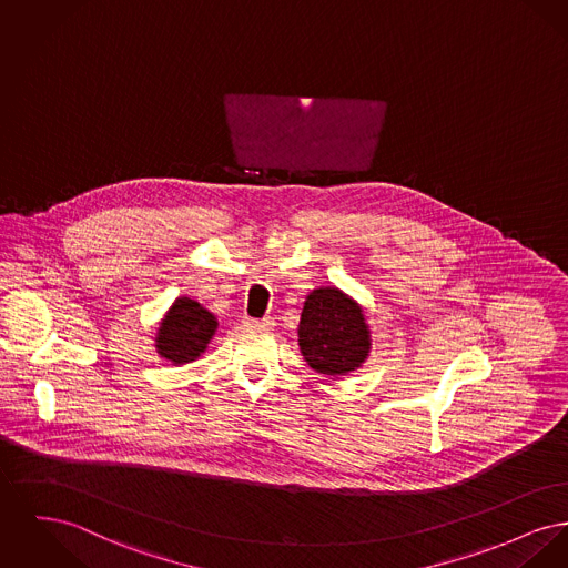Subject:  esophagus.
Returning <instances> with one entry per match:
<instances>
[{"mask_svg":"<svg viewBox=\"0 0 568 568\" xmlns=\"http://www.w3.org/2000/svg\"><path fill=\"white\" fill-rule=\"evenodd\" d=\"M244 326H248V328H264V331H270V328L274 326V320H272V317H264V320H251V317H246V320H244Z\"/></svg>","mask_w":568,"mask_h":568,"instance_id":"esophagus-1","label":"esophagus"}]
</instances>
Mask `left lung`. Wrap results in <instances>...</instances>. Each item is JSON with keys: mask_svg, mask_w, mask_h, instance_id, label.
<instances>
[{"mask_svg": "<svg viewBox=\"0 0 568 568\" xmlns=\"http://www.w3.org/2000/svg\"><path fill=\"white\" fill-rule=\"evenodd\" d=\"M306 365L320 375L341 377L367 363L373 338L365 308L336 285L308 292L298 324Z\"/></svg>", "mask_w": 568, "mask_h": 568, "instance_id": "8db88e82", "label": "left lung"}]
</instances>
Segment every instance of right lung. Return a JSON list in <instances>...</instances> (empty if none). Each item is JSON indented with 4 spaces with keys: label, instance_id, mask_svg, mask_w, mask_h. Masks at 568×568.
I'll return each mask as SVG.
<instances>
[{
    "label": "right lung",
    "instance_id": "right-lung-1",
    "mask_svg": "<svg viewBox=\"0 0 568 568\" xmlns=\"http://www.w3.org/2000/svg\"><path fill=\"white\" fill-rule=\"evenodd\" d=\"M216 328L219 320L214 313L195 298L178 296L159 322L154 336L156 354L175 367L195 363L207 349Z\"/></svg>",
    "mask_w": 568,
    "mask_h": 568
}]
</instances>
